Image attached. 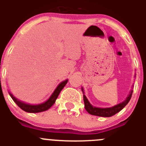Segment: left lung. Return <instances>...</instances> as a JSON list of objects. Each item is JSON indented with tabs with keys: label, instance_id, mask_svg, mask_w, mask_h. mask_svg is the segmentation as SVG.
I'll use <instances>...</instances> for the list:
<instances>
[{
	"label": "left lung",
	"instance_id": "1",
	"mask_svg": "<svg viewBox=\"0 0 146 146\" xmlns=\"http://www.w3.org/2000/svg\"><path fill=\"white\" fill-rule=\"evenodd\" d=\"M83 91V89H82ZM133 91L131 90L129 96H128L126 101L122 102V103L116 105V106H113V107H110V108H97V107H94L90 104L86 96L84 95V107L85 110H87V112L89 114L92 115H96V116H101V117H111L113 116L115 114L119 112L121 110L125 107L126 104L129 103V101H130L132 95Z\"/></svg>",
	"mask_w": 146,
	"mask_h": 146
}]
</instances>
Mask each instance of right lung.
Returning <instances> with one entry per match:
<instances>
[{
	"instance_id": "obj_1",
	"label": "right lung",
	"mask_w": 146,
	"mask_h": 146,
	"mask_svg": "<svg viewBox=\"0 0 146 146\" xmlns=\"http://www.w3.org/2000/svg\"><path fill=\"white\" fill-rule=\"evenodd\" d=\"M68 83V80H65L64 82H62V83H60L59 86L56 87V89L55 90V91L54 92V93L52 94V96H50V98L47 101H45V103H42L41 104L38 105H30L27 104H25L23 102H21V101H18V100L16 98L14 97L11 93H10V96L12 97V98L13 99V101H15L16 104L20 107L21 110H24L25 111H27V112H31V113H36V112H40V111H45V110H48L49 108H50L55 103L56 100L59 96V93H60L61 90L64 88V86L66 85V84Z\"/></svg>"
}]
</instances>
